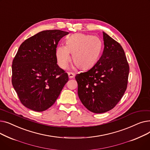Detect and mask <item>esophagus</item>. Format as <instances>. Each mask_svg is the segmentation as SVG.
<instances>
[{
    "label": "esophagus",
    "mask_w": 150,
    "mask_h": 150,
    "mask_svg": "<svg viewBox=\"0 0 150 150\" xmlns=\"http://www.w3.org/2000/svg\"><path fill=\"white\" fill-rule=\"evenodd\" d=\"M68 75L69 78H73L75 76V74L72 72H68Z\"/></svg>",
    "instance_id": "esophagus-1"
}]
</instances>
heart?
<instances>
[{
    "mask_svg": "<svg viewBox=\"0 0 150 150\" xmlns=\"http://www.w3.org/2000/svg\"><path fill=\"white\" fill-rule=\"evenodd\" d=\"M101 39L95 36L76 33L69 36L66 45H60L56 50L57 62L60 67L65 69L72 54L74 64L81 69L86 70L96 64L102 50Z\"/></svg>",
    "mask_w": 150,
    "mask_h": 150,
    "instance_id": "obj_1",
    "label": "heart"
}]
</instances>
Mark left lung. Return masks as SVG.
Listing matches in <instances>:
<instances>
[{
	"label": "left lung",
	"mask_w": 150,
	"mask_h": 150,
	"mask_svg": "<svg viewBox=\"0 0 150 150\" xmlns=\"http://www.w3.org/2000/svg\"><path fill=\"white\" fill-rule=\"evenodd\" d=\"M104 49L91 69L75 76L78 94L90 111L104 113L113 109L127 90L129 67L122 45L103 32Z\"/></svg>",
	"instance_id": "obj_1"
}]
</instances>
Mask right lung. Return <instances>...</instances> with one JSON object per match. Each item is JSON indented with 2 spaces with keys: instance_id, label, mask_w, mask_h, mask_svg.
Instances as JSON below:
<instances>
[{
  "instance_id": "right-lung-1",
  "label": "right lung",
  "mask_w": 150,
  "mask_h": 150,
  "mask_svg": "<svg viewBox=\"0 0 150 150\" xmlns=\"http://www.w3.org/2000/svg\"><path fill=\"white\" fill-rule=\"evenodd\" d=\"M69 33L44 30L23 41L12 62L11 82L21 103L37 112L51 107L69 80L57 64L60 39Z\"/></svg>"
}]
</instances>
